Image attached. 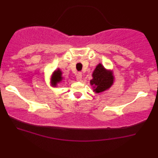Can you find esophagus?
I'll return each instance as SVG.
<instances>
[{
  "instance_id": "esophagus-1",
  "label": "esophagus",
  "mask_w": 158,
  "mask_h": 158,
  "mask_svg": "<svg viewBox=\"0 0 158 158\" xmlns=\"http://www.w3.org/2000/svg\"><path fill=\"white\" fill-rule=\"evenodd\" d=\"M81 78H82V75L80 73H79L77 75V81H81Z\"/></svg>"
}]
</instances>
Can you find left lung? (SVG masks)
Returning a JSON list of instances; mask_svg holds the SVG:
<instances>
[{
	"instance_id": "left-lung-1",
	"label": "left lung",
	"mask_w": 158,
	"mask_h": 158,
	"mask_svg": "<svg viewBox=\"0 0 158 158\" xmlns=\"http://www.w3.org/2000/svg\"><path fill=\"white\" fill-rule=\"evenodd\" d=\"M93 79L90 81V84L93 87L94 91L99 94L108 90L114 84V73L107 70L102 64H98L92 73Z\"/></svg>"
}]
</instances>
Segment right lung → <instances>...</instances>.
Segmentation results:
<instances>
[{
	"mask_svg": "<svg viewBox=\"0 0 158 158\" xmlns=\"http://www.w3.org/2000/svg\"><path fill=\"white\" fill-rule=\"evenodd\" d=\"M63 80L62 77V73H61V70L59 68L56 69L55 71L53 72L52 74L51 77V84L53 88L57 87V85L61 82V81Z\"/></svg>",
	"mask_w": 158,
	"mask_h": 158,
	"instance_id": "right-lung-1",
	"label": "right lung"
}]
</instances>
